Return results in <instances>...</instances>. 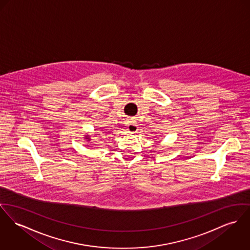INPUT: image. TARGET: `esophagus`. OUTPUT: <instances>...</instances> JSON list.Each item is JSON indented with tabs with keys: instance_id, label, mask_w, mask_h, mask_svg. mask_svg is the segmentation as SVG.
I'll use <instances>...</instances> for the list:
<instances>
[{
	"instance_id": "obj_1",
	"label": "esophagus",
	"mask_w": 250,
	"mask_h": 250,
	"mask_svg": "<svg viewBox=\"0 0 250 250\" xmlns=\"http://www.w3.org/2000/svg\"><path fill=\"white\" fill-rule=\"evenodd\" d=\"M127 129H128V131L130 133H136L139 130V126H138L137 123H135L134 121H129Z\"/></svg>"
}]
</instances>
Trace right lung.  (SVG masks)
Segmentation results:
<instances>
[{"label": "right lung", "mask_w": 250, "mask_h": 250, "mask_svg": "<svg viewBox=\"0 0 250 250\" xmlns=\"http://www.w3.org/2000/svg\"><path fill=\"white\" fill-rule=\"evenodd\" d=\"M84 140H86V142H90V140H91V139H90V136H89V135H85V136H84Z\"/></svg>", "instance_id": "obj_1"}]
</instances>
